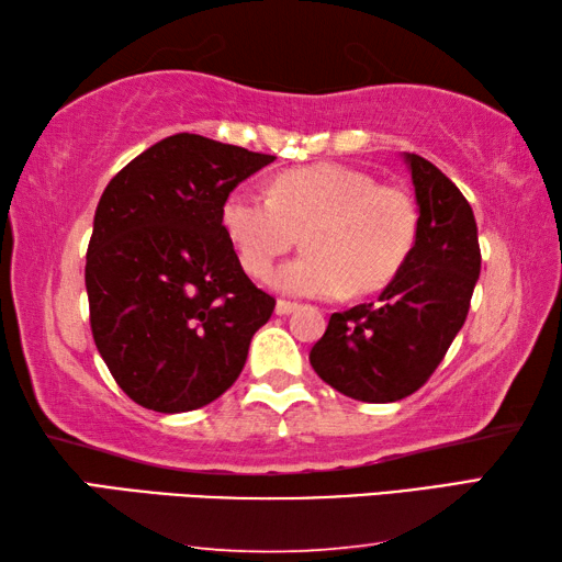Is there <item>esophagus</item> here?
Instances as JSON below:
<instances>
[{"label":"esophagus","instance_id":"obj_1","mask_svg":"<svg viewBox=\"0 0 562 562\" xmlns=\"http://www.w3.org/2000/svg\"><path fill=\"white\" fill-rule=\"evenodd\" d=\"M294 310H297V304L290 300H278V304H274V312H278V315H290Z\"/></svg>","mask_w":562,"mask_h":562}]
</instances>
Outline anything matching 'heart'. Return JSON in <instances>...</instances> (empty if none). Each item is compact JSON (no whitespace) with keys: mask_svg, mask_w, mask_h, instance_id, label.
<instances>
[{"mask_svg":"<svg viewBox=\"0 0 562 562\" xmlns=\"http://www.w3.org/2000/svg\"><path fill=\"white\" fill-rule=\"evenodd\" d=\"M223 227L247 274L262 280L304 237L307 255L272 274V288L300 297L337 300L382 290L414 250L418 215L398 188L339 164L284 170L270 193L235 190Z\"/></svg>","mask_w":562,"mask_h":562,"instance_id":"obj_1","label":"heart"}]
</instances>
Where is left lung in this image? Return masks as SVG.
<instances>
[{
	"label": "left lung",
	"instance_id": "1",
	"mask_svg": "<svg viewBox=\"0 0 562 562\" xmlns=\"http://www.w3.org/2000/svg\"><path fill=\"white\" fill-rule=\"evenodd\" d=\"M418 233L414 250L374 302L329 317L310 364L345 396L389 404L414 394L463 327L481 274L469 201L429 160L404 154Z\"/></svg>",
	"mask_w": 562,
	"mask_h": 562
}]
</instances>
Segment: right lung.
Wrapping results in <instances>:
<instances>
[{
  "label": "right lung",
  "mask_w": 562,
  "mask_h": 562,
  "mask_svg": "<svg viewBox=\"0 0 562 562\" xmlns=\"http://www.w3.org/2000/svg\"><path fill=\"white\" fill-rule=\"evenodd\" d=\"M274 156L176 133L103 190L87 252L91 331L116 384L160 414L215 402L240 376L274 297L223 227L237 183Z\"/></svg>",
  "instance_id": "add662e5"
}]
</instances>
